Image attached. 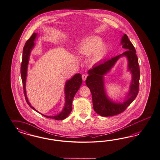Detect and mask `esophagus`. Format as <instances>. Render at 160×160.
Segmentation results:
<instances>
[{"label":"esophagus","mask_w":160,"mask_h":160,"mask_svg":"<svg viewBox=\"0 0 160 160\" xmlns=\"http://www.w3.org/2000/svg\"><path fill=\"white\" fill-rule=\"evenodd\" d=\"M87 74H82V79L83 81H85L86 80V78H87Z\"/></svg>","instance_id":"1"}]
</instances>
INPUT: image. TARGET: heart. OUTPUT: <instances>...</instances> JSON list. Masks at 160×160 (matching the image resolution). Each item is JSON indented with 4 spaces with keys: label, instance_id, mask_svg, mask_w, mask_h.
<instances>
[{
    "label": "heart",
    "instance_id": "1",
    "mask_svg": "<svg viewBox=\"0 0 160 160\" xmlns=\"http://www.w3.org/2000/svg\"><path fill=\"white\" fill-rule=\"evenodd\" d=\"M102 39L97 36L90 38L82 44L81 52L83 54H90L94 52V59L100 60L106 51L104 46H102Z\"/></svg>",
    "mask_w": 160,
    "mask_h": 160
}]
</instances>
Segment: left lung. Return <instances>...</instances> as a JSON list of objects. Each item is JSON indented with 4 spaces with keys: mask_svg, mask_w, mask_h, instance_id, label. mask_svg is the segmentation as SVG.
<instances>
[{
    "mask_svg": "<svg viewBox=\"0 0 160 160\" xmlns=\"http://www.w3.org/2000/svg\"><path fill=\"white\" fill-rule=\"evenodd\" d=\"M121 43L122 48L127 50L126 52L110 60L93 66L92 68L88 71V76L86 83L92 93L93 108L101 116H113L125 111L127 107L134 100L139 91L140 73L136 49L127 34H124L122 37ZM122 56L128 58L129 69L132 73L133 79L126 101L123 103H116L110 101L105 94L103 76L108 72L116 61Z\"/></svg>",
    "mask_w": 160,
    "mask_h": 160,
    "instance_id": "1",
    "label": "left lung"
}]
</instances>
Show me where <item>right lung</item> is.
<instances>
[{
  "instance_id": "obj_1",
  "label": "right lung",
  "mask_w": 160,
  "mask_h": 160,
  "mask_svg": "<svg viewBox=\"0 0 160 160\" xmlns=\"http://www.w3.org/2000/svg\"><path fill=\"white\" fill-rule=\"evenodd\" d=\"M37 36V33H33V34L31 36L27 42H26L23 51V57H22V62L21 64L20 68V73H21V77L23 83V92H24V97L26 100L27 103L28 104L29 106L32 109H33L36 112H38L32 106L30 103L29 102L26 96V80L27 76V69H28V65L29 63V56L30 53L32 48H33L34 46V41ZM82 83V74H75L73 78L70 80H68L65 85V106L64 108L60 114L55 116H45L41 113L42 116L46 117L49 118H53L56 120H61L66 118L69 115L72 110V102L73 98L74 97L76 93L77 92L79 88L80 87Z\"/></svg>"
}]
</instances>
